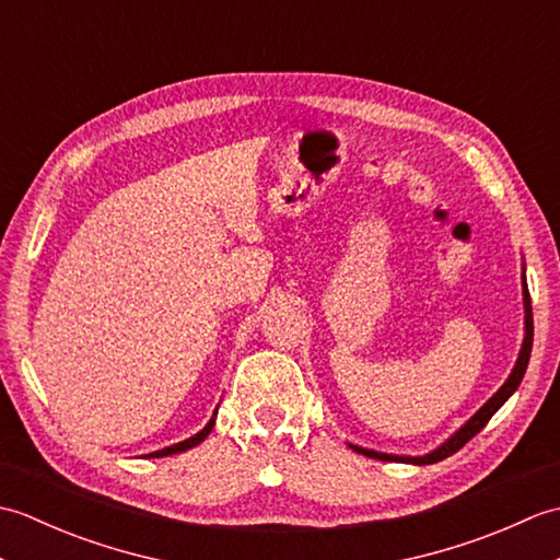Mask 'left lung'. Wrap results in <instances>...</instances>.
<instances>
[{
	"label": "left lung",
	"mask_w": 560,
	"mask_h": 560,
	"mask_svg": "<svg viewBox=\"0 0 560 560\" xmlns=\"http://www.w3.org/2000/svg\"><path fill=\"white\" fill-rule=\"evenodd\" d=\"M522 301H525V339H522V349L517 355V363L513 368V373L503 383V387L495 392V395L483 404V407L471 416V419L464 423L457 433H452L443 445L435 447L433 452H428L423 457H407V455H387V452H375V450H365L359 445H351L355 452H361L365 457H375V459H383V462H409V464H433L445 459L450 455H455L459 447H464L469 443V440L477 435L481 428L491 421V416L503 407V404L510 399V395L520 387L522 377H525L527 371V363H529V353H532V339H534V323H532V299H529V291H527V279L522 277Z\"/></svg>",
	"instance_id": "left-lung-1"
}]
</instances>
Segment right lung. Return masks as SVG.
Masks as SVG:
<instances>
[{
	"label": "right lung",
	"instance_id": "add662e5",
	"mask_svg": "<svg viewBox=\"0 0 560 560\" xmlns=\"http://www.w3.org/2000/svg\"><path fill=\"white\" fill-rule=\"evenodd\" d=\"M213 423H217V411H213V416H211V421L201 428V431L197 433V435H192V438H187V440H183V443H177V445H171V447H163V450H156V452H151V455H147V457H168V455H177V452H185V450H189V447H195V445H199L201 440H205L209 433H211V428H213Z\"/></svg>",
	"mask_w": 560,
	"mask_h": 560
}]
</instances>
